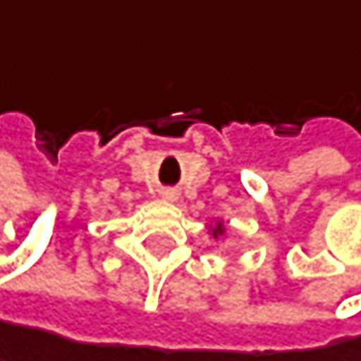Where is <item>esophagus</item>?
Returning a JSON list of instances; mask_svg holds the SVG:
<instances>
[{
    "instance_id": "34e87169",
    "label": "esophagus",
    "mask_w": 361,
    "mask_h": 361,
    "mask_svg": "<svg viewBox=\"0 0 361 361\" xmlns=\"http://www.w3.org/2000/svg\"><path fill=\"white\" fill-rule=\"evenodd\" d=\"M161 195H164V200H168V202H175V200L179 197L177 188H164V191H161Z\"/></svg>"
}]
</instances>
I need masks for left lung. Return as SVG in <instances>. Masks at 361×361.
<instances>
[{
	"instance_id": "8db88e82",
	"label": "left lung",
	"mask_w": 361,
	"mask_h": 361,
	"mask_svg": "<svg viewBox=\"0 0 361 361\" xmlns=\"http://www.w3.org/2000/svg\"><path fill=\"white\" fill-rule=\"evenodd\" d=\"M225 230H223V223H216V227H214V230H212V234L214 236H218V234H223Z\"/></svg>"
}]
</instances>
